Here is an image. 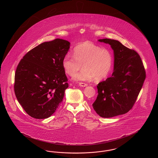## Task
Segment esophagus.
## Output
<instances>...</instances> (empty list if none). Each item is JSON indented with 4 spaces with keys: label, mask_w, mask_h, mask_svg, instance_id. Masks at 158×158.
Masks as SVG:
<instances>
[{
    "label": "esophagus",
    "mask_w": 158,
    "mask_h": 158,
    "mask_svg": "<svg viewBox=\"0 0 158 158\" xmlns=\"http://www.w3.org/2000/svg\"><path fill=\"white\" fill-rule=\"evenodd\" d=\"M79 85L81 86H82V87H85V86H88V84H86V83L83 82H79Z\"/></svg>",
    "instance_id": "34e87169"
}]
</instances>
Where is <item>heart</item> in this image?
<instances>
[{
  "label": "heart",
  "instance_id": "heart-1",
  "mask_svg": "<svg viewBox=\"0 0 158 158\" xmlns=\"http://www.w3.org/2000/svg\"><path fill=\"white\" fill-rule=\"evenodd\" d=\"M74 55L68 53L63 59V67L68 75L77 81H90L94 78L99 81L110 73L113 64L112 52L106 48L86 41L76 46Z\"/></svg>",
  "mask_w": 158,
  "mask_h": 158
}]
</instances>
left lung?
I'll return each mask as SVG.
<instances>
[{
	"instance_id": "obj_1",
	"label": "left lung",
	"mask_w": 158,
	"mask_h": 158,
	"mask_svg": "<svg viewBox=\"0 0 158 158\" xmlns=\"http://www.w3.org/2000/svg\"><path fill=\"white\" fill-rule=\"evenodd\" d=\"M114 50V72L110 77L97 85L98 96L92 106L99 116L110 118L128 113L135 104L146 78L139 54L120 41L104 38Z\"/></svg>"
}]
</instances>
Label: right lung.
I'll return each mask as SVG.
<instances>
[{"label":"right lung","instance_id":"add662e5","mask_svg":"<svg viewBox=\"0 0 158 158\" xmlns=\"http://www.w3.org/2000/svg\"><path fill=\"white\" fill-rule=\"evenodd\" d=\"M70 43L56 38L44 42L27 53L15 74L14 91L25 111L36 119L50 117L69 87L63 59Z\"/></svg>","mask_w":158,"mask_h":158}]
</instances>
